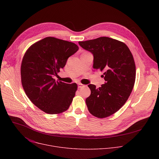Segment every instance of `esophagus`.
I'll use <instances>...</instances> for the list:
<instances>
[{"label":"esophagus","instance_id":"obj_1","mask_svg":"<svg viewBox=\"0 0 159 159\" xmlns=\"http://www.w3.org/2000/svg\"><path fill=\"white\" fill-rule=\"evenodd\" d=\"M77 85H78V87H79V88H81L82 87L84 86V85H83L82 84H81V83H78V84H77Z\"/></svg>","mask_w":159,"mask_h":159}]
</instances>
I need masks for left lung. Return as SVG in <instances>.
Instances as JSON below:
<instances>
[{
  "mask_svg": "<svg viewBox=\"0 0 159 159\" xmlns=\"http://www.w3.org/2000/svg\"><path fill=\"white\" fill-rule=\"evenodd\" d=\"M79 44L93 55L94 69L104 72L101 87L88 85L91 91L85 99L88 110L99 118L109 116L125 104L133 90L136 77L133 55L124 43L108 37Z\"/></svg>",
  "mask_w": 159,
  "mask_h": 159,
  "instance_id": "1",
  "label": "left lung"
}]
</instances>
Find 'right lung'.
<instances>
[{
	"label": "right lung",
	"mask_w": 159,
	"mask_h": 159,
	"mask_svg": "<svg viewBox=\"0 0 159 159\" xmlns=\"http://www.w3.org/2000/svg\"><path fill=\"white\" fill-rule=\"evenodd\" d=\"M78 50L74 43L47 37L31 45L22 59L21 82L26 94L48 114L64 112L72 102L77 85L56 81L53 77Z\"/></svg>",
	"instance_id": "1"
}]
</instances>
